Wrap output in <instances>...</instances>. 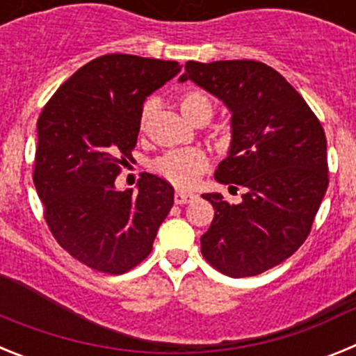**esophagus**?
<instances>
[{"mask_svg":"<svg viewBox=\"0 0 356 356\" xmlns=\"http://www.w3.org/2000/svg\"><path fill=\"white\" fill-rule=\"evenodd\" d=\"M194 194L193 193H184V191H178V193L175 194V203L176 205H187L188 201L194 200Z\"/></svg>","mask_w":356,"mask_h":356,"instance_id":"1","label":"esophagus"}]
</instances>
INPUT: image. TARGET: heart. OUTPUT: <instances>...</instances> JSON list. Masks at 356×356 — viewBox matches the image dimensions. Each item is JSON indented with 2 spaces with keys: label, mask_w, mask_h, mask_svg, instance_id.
Returning <instances> with one entry per match:
<instances>
[{
  "label": "heart",
  "mask_w": 356,
  "mask_h": 356,
  "mask_svg": "<svg viewBox=\"0 0 356 356\" xmlns=\"http://www.w3.org/2000/svg\"><path fill=\"white\" fill-rule=\"evenodd\" d=\"M153 102L144 103L140 110V130H146L149 115L153 112ZM181 114L191 122H197L207 119L209 121L213 114V103L207 94L200 90H187L180 97ZM205 153L200 149H172L165 151L163 155L153 160L151 168L156 175L171 181L176 187H191L197 176L207 169Z\"/></svg>",
  "instance_id": "1"
}]
</instances>
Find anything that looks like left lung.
I'll return each mask as SVG.
<instances>
[{
    "instance_id": "1",
    "label": "left lung",
    "mask_w": 356,
    "mask_h": 356,
    "mask_svg": "<svg viewBox=\"0 0 356 356\" xmlns=\"http://www.w3.org/2000/svg\"><path fill=\"white\" fill-rule=\"evenodd\" d=\"M187 80L232 112V143L216 180L244 187L237 205L203 194L216 213L201 253L232 278L260 275L310 234L328 188L325 130L300 92L262 62H187L180 81Z\"/></svg>"
}]
</instances>
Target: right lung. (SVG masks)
I'll return each mask as SVG.
<instances>
[{"label":"right lung","instance_id":"obj_1","mask_svg":"<svg viewBox=\"0 0 356 356\" xmlns=\"http://www.w3.org/2000/svg\"><path fill=\"white\" fill-rule=\"evenodd\" d=\"M181 65L135 55L97 56L46 103L37 121L33 184L56 242L96 271L122 275L151 253L175 201L171 184L143 172L115 188L131 156L140 110Z\"/></svg>","mask_w":356,"mask_h":356}]
</instances>
